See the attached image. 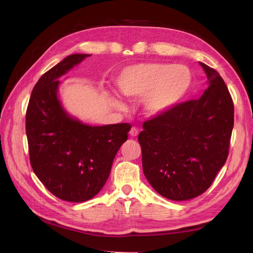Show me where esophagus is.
Wrapping results in <instances>:
<instances>
[{"label": "esophagus", "mask_w": 253, "mask_h": 253, "mask_svg": "<svg viewBox=\"0 0 253 253\" xmlns=\"http://www.w3.org/2000/svg\"><path fill=\"white\" fill-rule=\"evenodd\" d=\"M137 134H138V128L135 127V126H133L130 130V135L134 137V136H137Z\"/></svg>", "instance_id": "esophagus-1"}]
</instances>
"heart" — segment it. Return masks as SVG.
Here are the masks:
<instances>
[{
  "instance_id": "obj_1",
  "label": "heart",
  "mask_w": 253,
  "mask_h": 253,
  "mask_svg": "<svg viewBox=\"0 0 253 253\" xmlns=\"http://www.w3.org/2000/svg\"><path fill=\"white\" fill-rule=\"evenodd\" d=\"M192 74L187 66L164 63H143L128 66L117 79L118 89L128 98H144V108L149 115L166 111L188 94ZM117 108L123 107L117 98Z\"/></svg>"
}]
</instances>
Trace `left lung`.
Masks as SVG:
<instances>
[{
  "instance_id": "left-lung-1",
  "label": "left lung",
  "mask_w": 253,
  "mask_h": 253,
  "mask_svg": "<svg viewBox=\"0 0 253 253\" xmlns=\"http://www.w3.org/2000/svg\"><path fill=\"white\" fill-rule=\"evenodd\" d=\"M209 87L143 123L137 140L143 171L164 198L193 199L213 183L228 157L234 127V102L219 73L200 63Z\"/></svg>"
}]
</instances>
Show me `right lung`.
Returning a JSON list of instances; mask_svg holds the SVG:
<instances>
[{
  "mask_svg": "<svg viewBox=\"0 0 253 253\" xmlns=\"http://www.w3.org/2000/svg\"><path fill=\"white\" fill-rule=\"evenodd\" d=\"M89 54H72L40 77L26 111L29 159L49 191L68 202H85L100 191L130 123L91 126L71 118L58 99L59 77Z\"/></svg>",
  "mask_w": 253,
  "mask_h": 253,
  "instance_id": "obj_1",
  "label": "right lung"
}]
</instances>
